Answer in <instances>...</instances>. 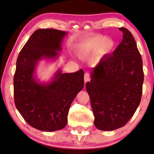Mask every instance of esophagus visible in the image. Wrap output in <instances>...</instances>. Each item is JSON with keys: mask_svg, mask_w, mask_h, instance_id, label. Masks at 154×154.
<instances>
[{"mask_svg": "<svg viewBox=\"0 0 154 154\" xmlns=\"http://www.w3.org/2000/svg\"><path fill=\"white\" fill-rule=\"evenodd\" d=\"M90 81V75H89V73L86 72L85 73L84 75V82L85 83H86L87 82H89Z\"/></svg>", "mask_w": 154, "mask_h": 154, "instance_id": "esophagus-1", "label": "esophagus"}]
</instances>
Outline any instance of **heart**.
Returning <instances> with one entry per match:
<instances>
[{"label": "heart", "instance_id": "heart-1", "mask_svg": "<svg viewBox=\"0 0 154 154\" xmlns=\"http://www.w3.org/2000/svg\"><path fill=\"white\" fill-rule=\"evenodd\" d=\"M116 43L111 39L104 36H95L84 41L77 46V52L79 57H86L99 52L105 55L113 51Z\"/></svg>", "mask_w": 154, "mask_h": 154}]
</instances>
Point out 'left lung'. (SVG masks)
Listing matches in <instances>:
<instances>
[{
	"label": "left lung",
	"mask_w": 154,
	"mask_h": 154,
	"mask_svg": "<svg viewBox=\"0 0 154 154\" xmlns=\"http://www.w3.org/2000/svg\"><path fill=\"white\" fill-rule=\"evenodd\" d=\"M123 38L113 53L101 59L91 71L86 88L95 120L101 131L125 126L138 107L143 93L142 57L134 36L125 27Z\"/></svg>",
	"instance_id": "left-lung-1"
}]
</instances>
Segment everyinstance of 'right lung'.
Wrapping results in <instances>:
<instances>
[{"label":"right lung","mask_w":154,"mask_h":154,"mask_svg":"<svg viewBox=\"0 0 154 154\" xmlns=\"http://www.w3.org/2000/svg\"><path fill=\"white\" fill-rule=\"evenodd\" d=\"M67 32L40 29L32 34L20 50L14 77V102L31 127L43 131L62 129L72 101L84 87L82 69L63 73L57 69L49 81L40 82L36 68L41 61H54L60 56Z\"/></svg>","instance_id":"add662e5"}]
</instances>
